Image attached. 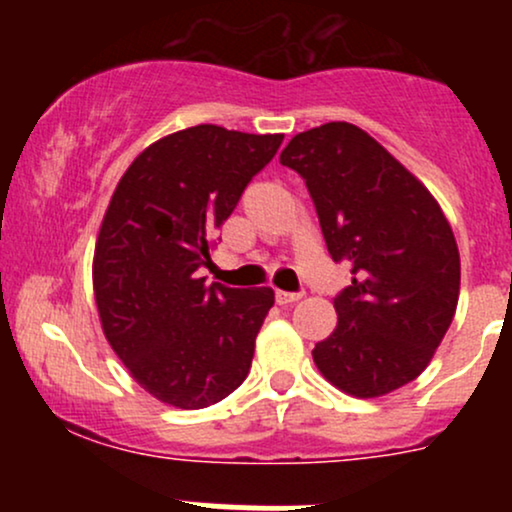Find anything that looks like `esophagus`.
Masks as SVG:
<instances>
[{"instance_id":"esophagus-1","label":"esophagus","mask_w":512,"mask_h":512,"mask_svg":"<svg viewBox=\"0 0 512 512\" xmlns=\"http://www.w3.org/2000/svg\"><path fill=\"white\" fill-rule=\"evenodd\" d=\"M274 298H276V303L279 305H293V303H298L301 301V293H286V291H276L274 293Z\"/></svg>"}]
</instances>
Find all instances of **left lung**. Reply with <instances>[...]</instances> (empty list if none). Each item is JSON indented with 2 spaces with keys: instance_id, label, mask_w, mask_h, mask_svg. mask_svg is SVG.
I'll list each match as a JSON object with an SVG mask.
<instances>
[{
  "instance_id": "obj_1",
  "label": "left lung",
  "mask_w": 512,
  "mask_h": 512,
  "mask_svg": "<svg viewBox=\"0 0 512 512\" xmlns=\"http://www.w3.org/2000/svg\"><path fill=\"white\" fill-rule=\"evenodd\" d=\"M279 161L305 180L332 260L354 274L315 366L351 397L390 395L424 373L455 317V233L424 182L351 122L296 134Z\"/></svg>"
}]
</instances>
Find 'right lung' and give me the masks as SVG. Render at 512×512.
Masks as SVG:
<instances>
[{
	"instance_id": "1",
	"label": "right lung",
	"mask_w": 512,
	"mask_h": 512,
	"mask_svg": "<svg viewBox=\"0 0 512 512\" xmlns=\"http://www.w3.org/2000/svg\"><path fill=\"white\" fill-rule=\"evenodd\" d=\"M281 142L187 127L146 146L117 182L93 252V296L108 344L158 402L204 409L248 378L274 291L207 286L197 269Z\"/></svg>"
}]
</instances>
